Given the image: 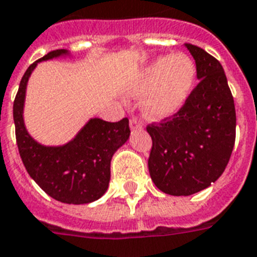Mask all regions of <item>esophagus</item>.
Listing matches in <instances>:
<instances>
[{
	"label": "esophagus",
	"mask_w": 257,
	"mask_h": 257,
	"mask_svg": "<svg viewBox=\"0 0 257 257\" xmlns=\"http://www.w3.org/2000/svg\"><path fill=\"white\" fill-rule=\"evenodd\" d=\"M129 126H131V129H132V131H140V129H143V125H141V122H140L139 120L135 117L131 118V121H129Z\"/></svg>",
	"instance_id": "1"
}]
</instances>
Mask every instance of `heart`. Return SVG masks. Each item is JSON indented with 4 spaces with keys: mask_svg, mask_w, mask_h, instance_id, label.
I'll use <instances>...</instances> for the list:
<instances>
[{
    "mask_svg": "<svg viewBox=\"0 0 257 257\" xmlns=\"http://www.w3.org/2000/svg\"><path fill=\"white\" fill-rule=\"evenodd\" d=\"M195 66L183 54L158 56L132 80L128 95L143 100V113L149 120L158 121L168 118L185 105L193 91Z\"/></svg>",
    "mask_w": 257,
    "mask_h": 257,
    "instance_id": "b5f03b06",
    "label": "heart"
}]
</instances>
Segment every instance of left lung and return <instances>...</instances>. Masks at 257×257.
Returning a JSON list of instances; mask_svg holds the SVG:
<instances>
[{
    "label": "left lung",
    "mask_w": 257,
    "mask_h": 257,
    "mask_svg": "<svg viewBox=\"0 0 257 257\" xmlns=\"http://www.w3.org/2000/svg\"><path fill=\"white\" fill-rule=\"evenodd\" d=\"M195 60L198 85L181 110L148 125L153 147L149 173L158 189L187 197L222 176L235 144L236 113L222 64L198 46L185 45Z\"/></svg>",
    "instance_id": "left-lung-1"
}]
</instances>
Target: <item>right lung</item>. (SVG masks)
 Wrapping results in <instances>:
<instances>
[{"label":"right lung","instance_id":"right-lung-1","mask_svg":"<svg viewBox=\"0 0 257 257\" xmlns=\"http://www.w3.org/2000/svg\"><path fill=\"white\" fill-rule=\"evenodd\" d=\"M60 56L68 50H55L27 68L13 105L16 139L20 156L31 178L45 193L62 203L84 204L97 201L109 186L110 161L129 139V120L108 122L89 118L74 139L63 145H43L27 132L24 120L29 79L38 63Z\"/></svg>","mask_w":257,"mask_h":257}]
</instances>
